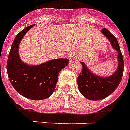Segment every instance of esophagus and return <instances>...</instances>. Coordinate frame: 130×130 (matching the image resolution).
<instances>
[{"label":"esophagus","instance_id":"1","mask_svg":"<svg viewBox=\"0 0 130 130\" xmlns=\"http://www.w3.org/2000/svg\"><path fill=\"white\" fill-rule=\"evenodd\" d=\"M70 59H73V60H75V59H77V58L75 57V56L74 55H70Z\"/></svg>","mask_w":130,"mask_h":130}]
</instances>
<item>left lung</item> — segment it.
<instances>
[{
    "label": "left lung",
    "mask_w": 130,
    "mask_h": 130,
    "mask_svg": "<svg viewBox=\"0 0 130 130\" xmlns=\"http://www.w3.org/2000/svg\"><path fill=\"white\" fill-rule=\"evenodd\" d=\"M102 32L110 41L113 48L118 51V67L114 74L108 77H100L93 75L81 62L82 71L77 77L79 90L85 98L90 100H101L111 94L120 84L123 73V59L118 40L107 28L102 29Z\"/></svg>",
    "instance_id": "left-lung-1"
}]
</instances>
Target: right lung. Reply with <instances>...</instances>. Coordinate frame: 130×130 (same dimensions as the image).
I'll use <instances>...</instances> for the list:
<instances>
[{
	"instance_id": "obj_1",
	"label": "right lung",
	"mask_w": 130,
	"mask_h": 130,
	"mask_svg": "<svg viewBox=\"0 0 130 130\" xmlns=\"http://www.w3.org/2000/svg\"><path fill=\"white\" fill-rule=\"evenodd\" d=\"M33 25L18 33L8 54L7 73L13 87L20 94L30 100H41L52 94L57 83L58 75L68 65V59L48 61L40 65L30 66L23 63L19 55V45Z\"/></svg>"
}]
</instances>
